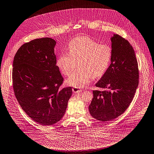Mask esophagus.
<instances>
[{"label":"esophagus","instance_id":"obj_1","mask_svg":"<svg viewBox=\"0 0 154 154\" xmlns=\"http://www.w3.org/2000/svg\"><path fill=\"white\" fill-rule=\"evenodd\" d=\"M72 91H73L74 93H80V92H81V91H82V90L79 89L78 88H75V87H74V88H72Z\"/></svg>","mask_w":154,"mask_h":154}]
</instances>
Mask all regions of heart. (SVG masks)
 I'll use <instances>...</instances> for the list:
<instances>
[{
    "label": "heart",
    "instance_id": "obj_1",
    "mask_svg": "<svg viewBox=\"0 0 154 154\" xmlns=\"http://www.w3.org/2000/svg\"><path fill=\"white\" fill-rule=\"evenodd\" d=\"M69 52L62 53L57 65L61 72L68 76L77 62V69L70 76L67 83L75 88H83L93 77L102 76L107 70L112 57L110 48L100 45L88 37H76L68 45Z\"/></svg>",
    "mask_w": 154,
    "mask_h": 154
}]
</instances>
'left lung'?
<instances>
[{"label": "left lung", "mask_w": 154, "mask_h": 154, "mask_svg": "<svg viewBox=\"0 0 154 154\" xmlns=\"http://www.w3.org/2000/svg\"><path fill=\"white\" fill-rule=\"evenodd\" d=\"M110 64L96 83L103 91L93 90L89 106L91 116L110 122L122 115L131 103L139 83L137 62L129 42L118 34L110 38Z\"/></svg>", "instance_id": "obj_1"}]
</instances>
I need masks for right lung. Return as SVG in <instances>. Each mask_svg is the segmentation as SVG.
Masks as SVG:
<instances>
[{"instance_id":"1","label":"right lung","mask_w":154,"mask_h":154,"mask_svg":"<svg viewBox=\"0 0 154 154\" xmlns=\"http://www.w3.org/2000/svg\"><path fill=\"white\" fill-rule=\"evenodd\" d=\"M56 41L51 38L34 39L23 44L13 62V87L25 113L46 126L64 116L72 96L71 87L61 88L63 78L57 66Z\"/></svg>"}]
</instances>
